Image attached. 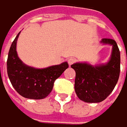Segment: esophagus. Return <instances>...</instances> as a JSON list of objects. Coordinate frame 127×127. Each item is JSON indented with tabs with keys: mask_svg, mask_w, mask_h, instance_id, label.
Returning <instances> with one entry per match:
<instances>
[{
	"mask_svg": "<svg viewBox=\"0 0 127 127\" xmlns=\"http://www.w3.org/2000/svg\"><path fill=\"white\" fill-rule=\"evenodd\" d=\"M75 58H69L68 60H67V62H68V64H69V65L70 66V65H72V64H73L75 62Z\"/></svg>",
	"mask_w": 127,
	"mask_h": 127,
	"instance_id": "1",
	"label": "esophagus"
}]
</instances>
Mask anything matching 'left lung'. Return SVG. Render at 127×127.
Returning a JSON list of instances; mask_svg holds the SVG:
<instances>
[{
	"instance_id": "8db88e82",
	"label": "left lung",
	"mask_w": 127,
	"mask_h": 127,
	"mask_svg": "<svg viewBox=\"0 0 127 127\" xmlns=\"http://www.w3.org/2000/svg\"><path fill=\"white\" fill-rule=\"evenodd\" d=\"M100 42L112 46L111 58L107 64L92 66L87 63H75L71 65L75 71V93L80 100L87 103H99L105 100L119 78L121 55L115 40L103 38Z\"/></svg>"
}]
</instances>
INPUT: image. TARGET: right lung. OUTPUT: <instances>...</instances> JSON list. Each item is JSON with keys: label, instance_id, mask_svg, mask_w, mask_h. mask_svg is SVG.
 <instances>
[{"label": "right lung", "instance_id": "add662e5", "mask_svg": "<svg viewBox=\"0 0 127 127\" xmlns=\"http://www.w3.org/2000/svg\"><path fill=\"white\" fill-rule=\"evenodd\" d=\"M13 40L7 58V73L18 94L30 99H43L52 92L55 81L69 67L67 62L44 69H35L24 64L16 51L17 40Z\"/></svg>", "mask_w": 127, "mask_h": 127}]
</instances>
